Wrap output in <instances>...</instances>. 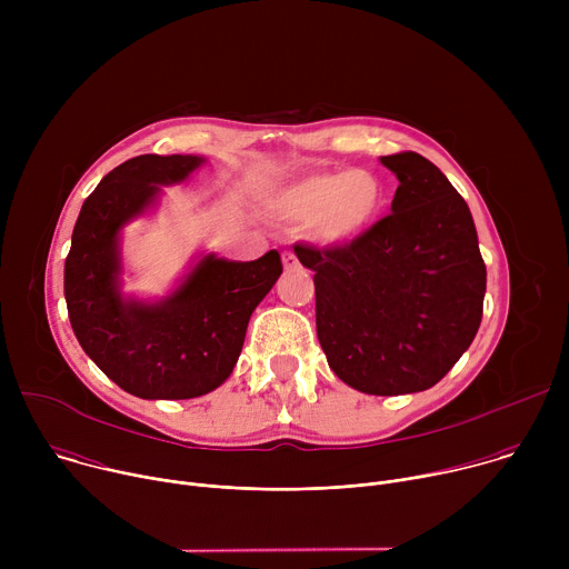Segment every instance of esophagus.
<instances>
[{"label": "esophagus", "instance_id": "34e87169", "mask_svg": "<svg viewBox=\"0 0 569 569\" xmlns=\"http://www.w3.org/2000/svg\"><path fill=\"white\" fill-rule=\"evenodd\" d=\"M283 268H286L288 272L299 270V259H297L292 252H286V254H283Z\"/></svg>", "mask_w": 569, "mask_h": 569}]
</instances>
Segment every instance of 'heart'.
<instances>
[{"mask_svg":"<svg viewBox=\"0 0 569 569\" xmlns=\"http://www.w3.org/2000/svg\"><path fill=\"white\" fill-rule=\"evenodd\" d=\"M382 204V182L365 169L306 176L272 200L279 218L308 222V233L323 246H340L362 236L378 220Z\"/></svg>","mask_w":569,"mask_h":569,"instance_id":"1","label":"heart"}]
</instances>
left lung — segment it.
I'll use <instances>...</instances> for the list:
<instances>
[{"mask_svg":"<svg viewBox=\"0 0 569 569\" xmlns=\"http://www.w3.org/2000/svg\"><path fill=\"white\" fill-rule=\"evenodd\" d=\"M398 178L391 213L327 250L295 246L315 277L329 367L373 396L430 389L477 336L486 266L466 200L419 152L380 157Z\"/></svg>","mask_w":569,"mask_h":569,"instance_id":"8db88e82","label":"left lung"}]
</instances>
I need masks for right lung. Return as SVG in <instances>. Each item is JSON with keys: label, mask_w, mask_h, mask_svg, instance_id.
I'll return each mask as SVG.
<instances>
[{"label": "right lung", "mask_w": 569, "mask_h": 569, "mask_svg": "<svg viewBox=\"0 0 569 569\" xmlns=\"http://www.w3.org/2000/svg\"><path fill=\"white\" fill-rule=\"evenodd\" d=\"M202 161L132 157L101 180L73 224L64 261L71 329L94 365L139 398L182 400L220 387L254 308L283 272L277 250L248 263L207 254L167 299L146 303L121 295V229L154 204L161 184L184 182Z\"/></svg>", "instance_id": "1"}]
</instances>
